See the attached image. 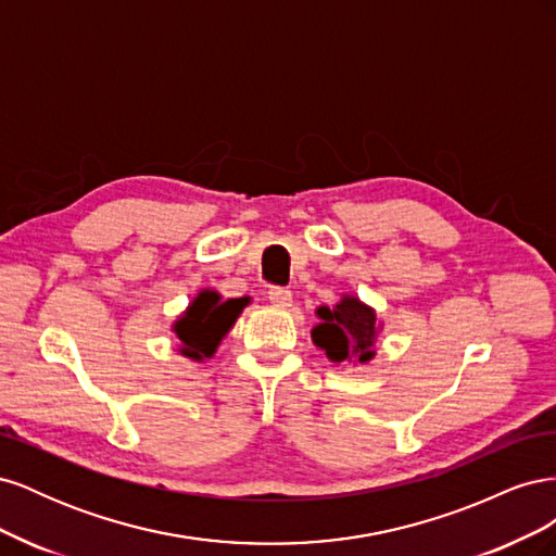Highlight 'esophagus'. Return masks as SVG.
<instances>
[{"label":"esophagus","mask_w":556,"mask_h":556,"mask_svg":"<svg viewBox=\"0 0 556 556\" xmlns=\"http://www.w3.org/2000/svg\"><path fill=\"white\" fill-rule=\"evenodd\" d=\"M268 301H271L276 308H290L292 306V292L285 290V288H271V290H268Z\"/></svg>","instance_id":"1"}]
</instances>
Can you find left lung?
Segmentation results:
<instances>
[{
	"label": "left lung",
	"instance_id": "left-lung-1",
	"mask_svg": "<svg viewBox=\"0 0 556 556\" xmlns=\"http://www.w3.org/2000/svg\"><path fill=\"white\" fill-rule=\"evenodd\" d=\"M319 325L313 327V343L327 352L336 364L357 362L368 364L376 357V339L382 325H378L376 311L357 296L345 294L333 308L319 306Z\"/></svg>",
	"mask_w": 556,
	"mask_h": 556
}]
</instances>
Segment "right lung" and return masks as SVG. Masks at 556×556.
Here are the masks:
<instances>
[{
	"instance_id": "right-lung-1",
	"label": "right lung",
	"mask_w": 556,
	"mask_h": 556,
	"mask_svg": "<svg viewBox=\"0 0 556 556\" xmlns=\"http://www.w3.org/2000/svg\"><path fill=\"white\" fill-rule=\"evenodd\" d=\"M248 299H225L213 290H201L176 323L174 333L180 341V352L190 359H208L220 345L227 331L237 323Z\"/></svg>"
}]
</instances>
